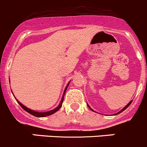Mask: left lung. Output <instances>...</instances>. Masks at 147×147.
<instances>
[{
	"label": "left lung",
	"instance_id": "1",
	"mask_svg": "<svg viewBox=\"0 0 147 147\" xmlns=\"http://www.w3.org/2000/svg\"><path fill=\"white\" fill-rule=\"evenodd\" d=\"M131 102H132V100H131V101H130V102H129V104H127V105H126V107H123V108L122 109H121V111H119V112H118V113H117V114H114V115H117V114H120V113H121V112H122V111H124V110H125V109H126V108H127V107H129V105H130V104H131ZM87 105H88V107H89V109H91V111H94V110H93V109H91V107H89V105H88V104H87Z\"/></svg>",
	"mask_w": 147,
	"mask_h": 147
}]
</instances>
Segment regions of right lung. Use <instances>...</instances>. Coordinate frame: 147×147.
I'll list each match as a JSON object with an SVG mask.
<instances>
[{
  "label": "right lung",
  "mask_w": 147,
  "mask_h": 147,
  "mask_svg": "<svg viewBox=\"0 0 147 147\" xmlns=\"http://www.w3.org/2000/svg\"><path fill=\"white\" fill-rule=\"evenodd\" d=\"M69 83L67 84V86H66V88H65L64 92H63V96H62V98H61V102H60V104H59V105L58 106V107H56V109H54L51 110V111H46V112H38V111H33V110L27 108V107H25L24 105H23V104H21V103L20 102V101H18V100H17L16 98H16V101H17V102H18V104H19V105L21 106V107H22L23 109H24L25 111H27L28 113L30 114H31V115L34 116V117H47V116L51 115V114H54L55 112H56V111H59V110L61 109V107H62V103H63V98H64L65 93H66V89H67V87H68V86H69Z\"/></svg>",
  "instance_id": "1"
}]
</instances>
